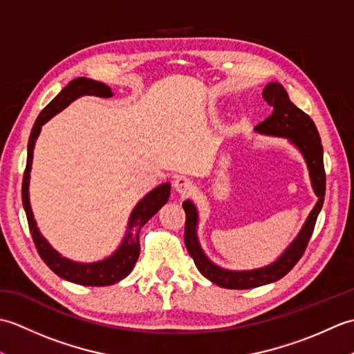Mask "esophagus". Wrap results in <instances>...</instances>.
Listing matches in <instances>:
<instances>
[{
	"instance_id": "obj_1",
	"label": "esophagus",
	"mask_w": 354,
	"mask_h": 354,
	"mask_svg": "<svg viewBox=\"0 0 354 354\" xmlns=\"http://www.w3.org/2000/svg\"><path fill=\"white\" fill-rule=\"evenodd\" d=\"M173 187H175V190L179 193V194H190L194 189L193 183L190 181V178L187 176H178L175 181H173Z\"/></svg>"
}]
</instances>
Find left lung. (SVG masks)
I'll use <instances>...</instances> for the list:
<instances>
[{
  "instance_id": "left-lung-1",
  "label": "left lung",
  "mask_w": 354,
  "mask_h": 354,
  "mask_svg": "<svg viewBox=\"0 0 354 354\" xmlns=\"http://www.w3.org/2000/svg\"><path fill=\"white\" fill-rule=\"evenodd\" d=\"M263 99L269 106L274 108V111L265 122L255 126L254 129L263 135L288 138L301 152L307 169H309L312 187L315 194L318 196V202L315 204L309 217H307L299 234L274 263L265 268L251 270H228L214 265L201 248L196 232L198 209L192 201H185L183 207L185 212L184 242L187 251H189L199 272L212 283L225 289H254L283 278L303 257L306 246L312 237L315 223H317V217L321 212L322 204H324V160H322L321 138L313 120L289 100L288 93L278 82H270L266 85V88L263 89Z\"/></svg>"
}]
</instances>
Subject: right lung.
Instances as JSON below:
<instances>
[{
  "label": "right lung",
  "instance_id": "obj_1",
  "mask_svg": "<svg viewBox=\"0 0 354 354\" xmlns=\"http://www.w3.org/2000/svg\"><path fill=\"white\" fill-rule=\"evenodd\" d=\"M82 95L106 97L108 99V97H112V91L108 85L102 84V82H97L88 77H77L71 80L70 84L42 109L39 117L36 118L32 133H30L28 138L27 165L24 178H22V205H24L26 209L28 228L30 232H32L36 250L39 252L41 259L45 261V265H47L53 272L64 278L66 281L82 286H111L118 283L120 280H123L124 277L131 274V270L133 269L140 255V230L142 225H145L150 217H153L158 213V209L167 202L170 196V184L165 183L158 185L156 189L149 192L146 196L135 205L131 213L129 222H127V231L122 245H120L118 250H115V252L109 255L108 259L94 263H79L70 259H65L56 250H53V246L45 240L39 230H37L36 221L32 213V207H30L28 185L30 170H32L33 161V149L37 137H39L42 126L47 123L51 117H55L57 112H61L64 108L68 106L71 102L79 99Z\"/></svg>",
  "mask_w": 354,
  "mask_h": 354
}]
</instances>
